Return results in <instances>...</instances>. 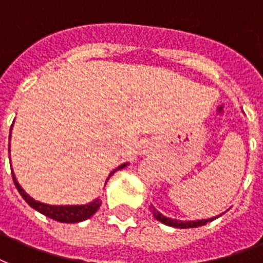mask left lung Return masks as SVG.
Masks as SVG:
<instances>
[{
    "instance_id": "left-lung-1",
    "label": "left lung",
    "mask_w": 263,
    "mask_h": 263,
    "mask_svg": "<svg viewBox=\"0 0 263 263\" xmlns=\"http://www.w3.org/2000/svg\"><path fill=\"white\" fill-rule=\"evenodd\" d=\"M151 212H153L154 218L159 220L163 224H167V226H172V228H179V229H191V228H199V226H204L205 223L212 222L219 216H215V218H209V219H202V220H176V219H171L163 216V215L157 211V209L151 206Z\"/></svg>"
}]
</instances>
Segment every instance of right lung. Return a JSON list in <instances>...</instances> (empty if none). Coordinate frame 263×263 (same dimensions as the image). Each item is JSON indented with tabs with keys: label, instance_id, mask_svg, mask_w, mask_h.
Listing matches in <instances>:
<instances>
[{
	"label": "right lung",
	"instance_id": "add662e5",
	"mask_svg": "<svg viewBox=\"0 0 263 263\" xmlns=\"http://www.w3.org/2000/svg\"><path fill=\"white\" fill-rule=\"evenodd\" d=\"M8 151H9V148H8ZM124 166H127V163H123V165H120V166L116 167L114 172H110V175L108 176V180H109V177L112 176L116 171H120V169H123ZM12 179H13V183H15V185H16L19 194L23 197V199L26 201L27 204L30 205L31 208L35 209V211H39L40 214L45 215V216H48V218L54 219V220H58V222H62V223L83 222V220H86V219L91 218L92 215L96 214L97 211H98L100 205H101V199L100 198L94 199L92 202H88V204L86 205L43 204V202H40V201H35L34 198H31L30 195L25 193V190L22 189L21 184L17 183L16 177H15V175H13V172H12ZM105 184H106V181H105Z\"/></svg>",
	"mask_w": 263,
	"mask_h": 263
}]
</instances>
